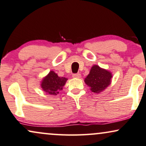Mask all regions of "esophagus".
<instances>
[{"mask_svg": "<svg viewBox=\"0 0 146 146\" xmlns=\"http://www.w3.org/2000/svg\"><path fill=\"white\" fill-rule=\"evenodd\" d=\"M73 77H74V78H80L81 74L80 73H75V74L73 75Z\"/></svg>", "mask_w": 146, "mask_h": 146, "instance_id": "esophagus-1", "label": "esophagus"}]
</instances>
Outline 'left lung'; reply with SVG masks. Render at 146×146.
Returning a JSON list of instances; mask_svg holds the SVG:
<instances>
[{
	"instance_id": "8db88e82",
	"label": "left lung",
	"mask_w": 146,
	"mask_h": 146,
	"mask_svg": "<svg viewBox=\"0 0 146 146\" xmlns=\"http://www.w3.org/2000/svg\"><path fill=\"white\" fill-rule=\"evenodd\" d=\"M111 78V73L101 69L99 66L94 65L89 75L85 79V83L91 88V91L99 93L109 86Z\"/></svg>"
}]
</instances>
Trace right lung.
<instances>
[{"label":"right lung","instance_id":"1","mask_svg":"<svg viewBox=\"0 0 146 146\" xmlns=\"http://www.w3.org/2000/svg\"><path fill=\"white\" fill-rule=\"evenodd\" d=\"M67 79L65 77H60L54 71H51L48 75L42 80L41 87L44 91L50 95L56 96L60 90L62 89Z\"/></svg>","mask_w":146,"mask_h":146}]
</instances>
